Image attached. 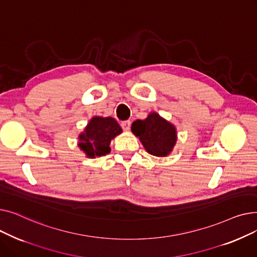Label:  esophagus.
<instances>
[{
  "mask_svg": "<svg viewBox=\"0 0 257 257\" xmlns=\"http://www.w3.org/2000/svg\"><path fill=\"white\" fill-rule=\"evenodd\" d=\"M120 126H121V128H123L125 131H129L130 126H131V121H130V120H124V121H121Z\"/></svg>",
  "mask_w": 257,
  "mask_h": 257,
  "instance_id": "1",
  "label": "esophagus"
}]
</instances>
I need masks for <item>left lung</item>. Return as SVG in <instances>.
<instances>
[{"label": "left lung", "instance_id": "left-lung-1", "mask_svg": "<svg viewBox=\"0 0 257 257\" xmlns=\"http://www.w3.org/2000/svg\"><path fill=\"white\" fill-rule=\"evenodd\" d=\"M131 131L140 139L146 151L157 157L170 155L177 142L176 127L155 111L145 119L134 120Z\"/></svg>", "mask_w": 257, "mask_h": 257}]
</instances>
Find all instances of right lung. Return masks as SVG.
<instances>
[{
  "label": "right lung",
  "instance_id": "add662e5",
  "mask_svg": "<svg viewBox=\"0 0 257 257\" xmlns=\"http://www.w3.org/2000/svg\"><path fill=\"white\" fill-rule=\"evenodd\" d=\"M123 132L111 116H92L78 137V147L88 158H96L110 153L111 141Z\"/></svg>",
  "mask_w": 257,
  "mask_h": 257
}]
</instances>
